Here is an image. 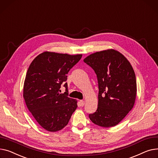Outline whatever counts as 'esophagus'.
<instances>
[{"mask_svg": "<svg viewBox=\"0 0 158 158\" xmlns=\"http://www.w3.org/2000/svg\"><path fill=\"white\" fill-rule=\"evenodd\" d=\"M80 106H84V105H85V101H83V100H80Z\"/></svg>", "mask_w": 158, "mask_h": 158, "instance_id": "34e87169", "label": "esophagus"}]
</instances>
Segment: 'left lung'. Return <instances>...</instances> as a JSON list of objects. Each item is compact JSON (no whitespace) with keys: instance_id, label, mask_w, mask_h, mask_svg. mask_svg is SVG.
Here are the masks:
<instances>
[{"instance_id":"left-lung-1","label":"left lung","mask_w":158,"mask_h":158,"mask_svg":"<svg viewBox=\"0 0 158 158\" xmlns=\"http://www.w3.org/2000/svg\"><path fill=\"white\" fill-rule=\"evenodd\" d=\"M83 61L95 71L99 87L98 106L89 118L101 127L117 125L135 105L137 89L132 66L114 49L92 53Z\"/></svg>"}]
</instances>
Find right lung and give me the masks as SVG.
Returning a JSON list of instances; mask_svg holds the SVG:
<instances>
[{
    "label": "right lung",
    "mask_w": 158,
    "mask_h": 158,
    "mask_svg": "<svg viewBox=\"0 0 158 158\" xmlns=\"http://www.w3.org/2000/svg\"><path fill=\"white\" fill-rule=\"evenodd\" d=\"M81 54L69 55L44 52L38 55L27 70L23 96L27 108L43 128L56 132L66 126L77 108V101L60 94L62 82L69 70L81 59Z\"/></svg>",
    "instance_id": "add662e5"
}]
</instances>
